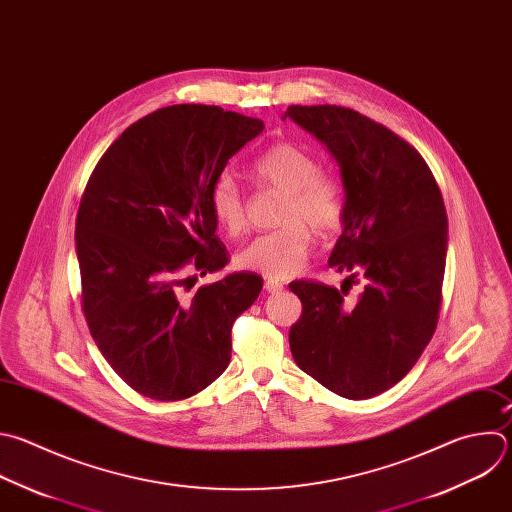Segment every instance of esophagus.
Wrapping results in <instances>:
<instances>
[{"label": "esophagus", "mask_w": 512, "mask_h": 512, "mask_svg": "<svg viewBox=\"0 0 512 512\" xmlns=\"http://www.w3.org/2000/svg\"><path fill=\"white\" fill-rule=\"evenodd\" d=\"M283 289V283L279 279H267L265 281V291L267 293H279Z\"/></svg>", "instance_id": "1"}]
</instances>
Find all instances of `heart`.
<instances>
[{"label":"heart","mask_w":512,"mask_h":512,"mask_svg":"<svg viewBox=\"0 0 512 512\" xmlns=\"http://www.w3.org/2000/svg\"><path fill=\"white\" fill-rule=\"evenodd\" d=\"M259 185L285 197L279 213L281 229L255 237L239 255L237 265L269 277H289L297 273L311 251L317 231H331L344 215V199L339 185L319 175V162L295 144H275L253 164ZM211 213L217 225L229 235L239 237L247 229L245 201L231 175H221L211 187Z\"/></svg>","instance_id":"1"}]
</instances>
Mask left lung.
I'll return each mask as SVG.
<instances>
[{"instance_id": "obj_1", "label": "left lung", "mask_w": 512, "mask_h": 512, "mask_svg": "<svg viewBox=\"0 0 512 512\" xmlns=\"http://www.w3.org/2000/svg\"><path fill=\"white\" fill-rule=\"evenodd\" d=\"M289 118L333 156L344 187L342 235L329 267L352 271L342 291L293 281L303 303L289 331L295 364L333 394L366 400L416 364L436 329L448 249L440 189L416 148L344 106H289ZM360 272L358 302L343 295Z\"/></svg>"}]
</instances>
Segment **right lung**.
Returning a JSON list of instances; mask_svg holds the SVG:
<instances>
[{"instance_id":"obj_1","label":"right lung","mask_w":512,"mask_h":512,"mask_svg":"<svg viewBox=\"0 0 512 512\" xmlns=\"http://www.w3.org/2000/svg\"><path fill=\"white\" fill-rule=\"evenodd\" d=\"M263 128L219 106H166L128 126L88 181L76 217L82 309L104 360L146 398L177 402L213 384L231 362L235 319L261 293L257 273L193 297L183 287L191 269L225 267L211 187Z\"/></svg>"}]
</instances>
